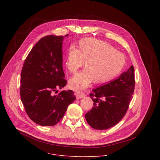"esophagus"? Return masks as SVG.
Here are the masks:
<instances>
[{
	"label": "esophagus",
	"mask_w": 160,
	"mask_h": 160,
	"mask_svg": "<svg viewBox=\"0 0 160 160\" xmlns=\"http://www.w3.org/2000/svg\"><path fill=\"white\" fill-rule=\"evenodd\" d=\"M77 99H80L84 97H85L86 94L84 93V92H78L77 94Z\"/></svg>",
	"instance_id": "34e87169"
}]
</instances>
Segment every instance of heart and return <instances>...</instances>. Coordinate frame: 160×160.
<instances>
[{"instance_id": "b5f03b06", "label": "heart", "mask_w": 160, "mask_h": 160, "mask_svg": "<svg viewBox=\"0 0 160 160\" xmlns=\"http://www.w3.org/2000/svg\"><path fill=\"white\" fill-rule=\"evenodd\" d=\"M86 61V68L69 81L75 90L88 87L94 80L96 83H106L113 80L122 72L125 65L123 54L109 43L95 38L80 41V49L71 45L68 50L66 66L75 73Z\"/></svg>"}]
</instances>
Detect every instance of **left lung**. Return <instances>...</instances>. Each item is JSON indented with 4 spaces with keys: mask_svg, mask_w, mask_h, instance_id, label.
<instances>
[{
    "mask_svg": "<svg viewBox=\"0 0 160 160\" xmlns=\"http://www.w3.org/2000/svg\"><path fill=\"white\" fill-rule=\"evenodd\" d=\"M134 68L121 74L116 80L92 90L90 94L94 106L85 114L88 125L96 130H106L117 125L125 115L132 99Z\"/></svg>",
    "mask_w": 160,
    "mask_h": 160,
    "instance_id": "left-lung-1",
    "label": "left lung"
}]
</instances>
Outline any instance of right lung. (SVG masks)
Instances as JSON below:
<instances>
[{
    "instance_id": "add662e5",
    "label": "right lung",
    "mask_w": 160,
    "mask_h": 160,
    "mask_svg": "<svg viewBox=\"0 0 160 160\" xmlns=\"http://www.w3.org/2000/svg\"><path fill=\"white\" fill-rule=\"evenodd\" d=\"M63 38L56 35L42 37L32 49L22 68L21 101L29 118L42 126L56 125L76 99L71 90L55 94L58 88L67 83L62 68Z\"/></svg>"
}]
</instances>
